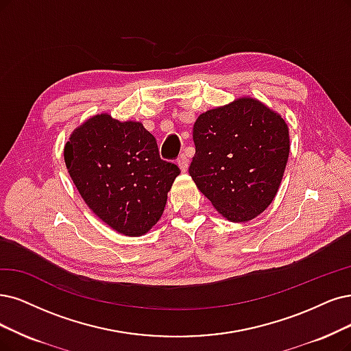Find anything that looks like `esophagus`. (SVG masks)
I'll return each instance as SVG.
<instances>
[{"mask_svg": "<svg viewBox=\"0 0 351 351\" xmlns=\"http://www.w3.org/2000/svg\"><path fill=\"white\" fill-rule=\"evenodd\" d=\"M178 166H179V169H180V171H182V172H186L188 171V166H189V160H188V158H186V156L185 154H180L179 156V158H178Z\"/></svg>", "mask_w": 351, "mask_h": 351, "instance_id": "obj_1", "label": "esophagus"}]
</instances>
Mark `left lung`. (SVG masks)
Instances as JSON below:
<instances>
[{"label": "left lung", "instance_id": "left-lung-1", "mask_svg": "<svg viewBox=\"0 0 351 351\" xmlns=\"http://www.w3.org/2000/svg\"><path fill=\"white\" fill-rule=\"evenodd\" d=\"M189 175L231 223H247L274 201L291 138L283 117L253 97H239L198 115Z\"/></svg>", "mask_w": 351, "mask_h": 351}]
</instances>
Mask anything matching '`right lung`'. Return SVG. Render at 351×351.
<instances>
[{
	"label": "right lung",
	"instance_id": "obj_1",
	"mask_svg": "<svg viewBox=\"0 0 351 351\" xmlns=\"http://www.w3.org/2000/svg\"><path fill=\"white\" fill-rule=\"evenodd\" d=\"M80 195L104 224L128 237L159 221L179 167L160 159L158 143L140 121L108 112L77 125L63 147Z\"/></svg>",
	"mask_w": 351,
	"mask_h": 351
}]
</instances>
